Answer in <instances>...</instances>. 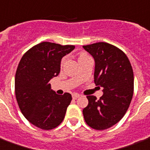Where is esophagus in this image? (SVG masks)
<instances>
[{
	"label": "esophagus",
	"mask_w": 150,
	"mask_h": 150,
	"mask_svg": "<svg viewBox=\"0 0 150 150\" xmlns=\"http://www.w3.org/2000/svg\"><path fill=\"white\" fill-rule=\"evenodd\" d=\"M79 93H74L72 94V98L73 99H75V100H76V99H77L78 98H79Z\"/></svg>",
	"instance_id": "obj_1"
}]
</instances>
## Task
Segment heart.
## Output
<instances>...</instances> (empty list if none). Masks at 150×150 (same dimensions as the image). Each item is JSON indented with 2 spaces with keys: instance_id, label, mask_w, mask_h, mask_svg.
<instances>
[{
  "instance_id": "1",
  "label": "heart",
  "mask_w": 150,
  "mask_h": 150,
  "mask_svg": "<svg viewBox=\"0 0 150 150\" xmlns=\"http://www.w3.org/2000/svg\"><path fill=\"white\" fill-rule=\"evenodd\" d=\"M84 56H86V54H83H83H81V55H80V57H84Z\"/></svg>"
}]
</instances>
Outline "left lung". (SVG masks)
Instances as JSON below:
<instances>
[{
  "instance_id": "obj_1",
  "label": "left lung",
  "mask_w": 150,
  "mask_h": 150,
  "mask_svg": "<svg viewBox=\"0 0 150 150\" xmlns=\"http://www.w3.org/2000/svg\"><path fill=\"white\" fill-rule=\"evenodd\" d=\"M83 47L94 59V83L103 88L100 99L86 97L84 120L92 128L105 130L118 123L128 109L134 92L133 69L125 53L112 45L98 42Z\"/></svg>"
}]
</instances>
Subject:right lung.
<instances>
[{"mask_svg":"<svg viewBox=\"0 0 150 150\" xmlns=\"http://www.w3.org/2000/svg\"><path fill=\"white\" fill-rule=\"evenodd\" d=\"M74 49L44 42L30 49L19 61L15 77L17 103L25 118L38 128L53 129L64 118L71 95H58L49 82L59 75L61 59Z\"/></svg>","mask_w":150,"mask_h":150,"instance_id":"right-lung-1","label":"right lung"}]
</instances>
